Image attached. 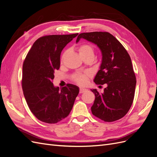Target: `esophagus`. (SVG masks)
Returning a JSON list of instances; mask_svg holds the SVG:
<instances>
[{
	"mask_svg": "<svg viewBox=\"0 0 157 157\" xmlns=\"http://www.w3.org/2000/svg\"><path fill=\"white\" fill-rule=\"evenodd\" d=\"M85 91H86V88H80V90H79V92H80V94H82V93H84Z\"/></svg>",
	"mask_w": 157,
	"mask_h": 157,
	"instance_id": "obj_1",
	"label": "esophagus"
}]
</instances>
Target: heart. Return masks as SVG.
I'll list each match as a JSON object with an SVG mask.
<instances>
[{"instance_id": "heart-1", "label": "heart", "mask_w": 157, "mask_h": 157, "mask_svg": "<svg viewBox=\"0 0 157 157\" xmlns=\"http://www.w3.org/2000/svg\"><path fill=\"white\" fill-rule=\"evenodd\" d=\"M78 52L80 56H81L82 58H84V57L88 56L94 57V49L91 45L88 44H84L81 46H80L78 48ZM65 54L66 52H65L63 54L61 60L63 59ZM89 77H90V74L87 72L84 73H77L73 75V80L76 83H77L80 85H84L87 83Z\"/></svg>"}]
</instances>
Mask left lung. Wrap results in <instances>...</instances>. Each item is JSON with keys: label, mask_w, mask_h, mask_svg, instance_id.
<instances>
[{"label": "left lung", "mask_w": 157, "mask_h": 157, "mask_svg": "<svg viewBox=\"0 0 157 157\" xmlns=\"http://www.w3.org/2000/svg\"><path fill=\"white\" fill-rule=\"evenodd\" d=\"M84 39L96 44L102 54L100 69L94 78L96 84H107L103 93L91 90L95 100L91 107L94 116L105 122H113L124 117L134 98L136 78L131 58L124 47L108 32L80 33Z\"/></svg>", "instance_id": "1"}]
</instances>
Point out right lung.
<instances>
[{
	"instance_id": "add662e5",
	"label": "right lung",
	"mask_w": 157,
	"mask_h": 157,
	"mask_svg": "<svg viewBox=\"0 0 157 157\" xmlns=\"http://www.w3.org/2000/svg\"><path fill=\"white\" fill-rule=\"evenodd\" d=\"M78 35H46L38 39L28 52L23 65L22 89L31 111L39 121L49 124L67 117L79 92L78 87L68 84L55 87L54 71L60 67L61 52Z\"/></svg>"
}]
</instances>
